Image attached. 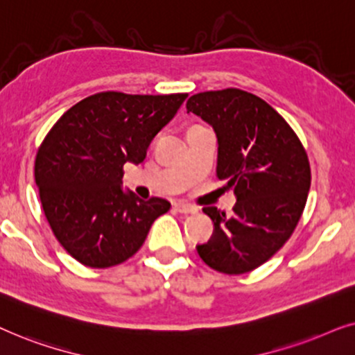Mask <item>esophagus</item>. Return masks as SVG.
<instances>
[{"label": "esophagus", "instance_id": "esophagus-1", "mask_svg": "<svg viewBox=\"0 0 355 355\" xmlns=\"http://www.w3.org/2000/svg\"><path fill=\"white\" fill-rule=\"evenodd\" d=\"M173 207L178 212H182V214H195V212H196V207L188 206V205H185V202H175Z\"/></svg>", "mask_w": 355, "mask_h": 355}]
</instances>
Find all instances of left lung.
Wrapping results in <instances>:
<instances>
[{"instance_id":"left-lung-1","label":"left lung","mask_w":355,"mask_h":355,"mask_svg":"<svg viewBox=\"0 0 355 355\" xmlns=\"http://www.w3.org/2000/svg\"><path fill=\"white\" fill-rule=\"evenodd\" d=\"M187 110L214 128L217 178L237 196L232 216L202 209L214 234L198 253L219 272L253 271L284 247L299 224L311 182L309 155L289 123L242 89L195 94Z\"/></svg>"}]
</instances>
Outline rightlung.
Here are the masks:
<instances>
[{
    "label": "right lung",
    "mask_w": 355,
    "mask_h": 355,
    "mask_svg": "<svg viewBox=\"0 0 355 355\" xmlns=\"http://www.w3.org/2000/svg\"><path fill=\"white\" fill-rule=\"evenodd\" d=\"M187 97L94 94L64 112L42 141L34 165L42 207L61 247L84 266L126 261L170 209L162 198L144 201L123 191V167L143 162Z\"/></svg>",
    "instance_id": "1"
}]
</instances>
